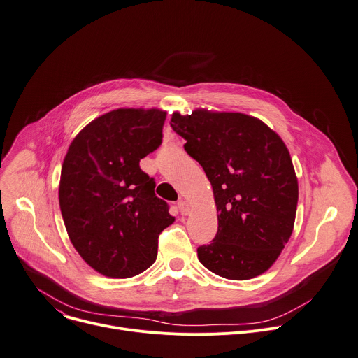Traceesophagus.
Instances as JSON below:
<instances>
[{
    "mask_svg": "<svg viewBox=\"0 0 358 358\" xmlns=\"http://www.w3.org/2000/svg\"><path fill=\"white\" fill-rule=\"evenodd\" d=\"M177 206H178V210H180V213H181V215H187V214H189V206H188V203H187V201L180 200V201L177 203Z\"/></svg>",
    "mask_w": 358,
    "mask_h": 358,
    "instance_id": "esophagus-1",
    "label": "esophagus"
}]
</instances>
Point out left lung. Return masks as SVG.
<instances>
[{"mask_svg": "<svg viewBox=\"0 0 358 358\" xmlns=\"http://www.w3.org/2000/svg\"><path fill=\"white\" fill-rule=\"evenodd\" d=\"M171 127L213 185L218 231L197 248L200 263L229 280L263 274L296 220L299 182L285 144L263 121L240 113H174Z\"/></svg>", "mask_w": 358, "mask_h": 358, "instance_id": "left-lung-1", "label": "left lung"}]
</instances>
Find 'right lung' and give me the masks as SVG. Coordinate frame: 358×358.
Here are the masks:
<instances>
[{"label":"right lung","mask_w":358,"mask_h":358,"mask_svg":"<svg viewBox=\"0 0 358 358\" xmlns=\"http://www.w3.org/2000/svg\"><path fill=\"white\" fill-rule=\"evenodd\" d=\"M166 111L118 108L91 121L62 162L59 208L84 262L111 278H129L157 258L158 237L174 222L140 159L162 143Z\"/></svg>","instance_id":"add662e5"}]
</instances>
